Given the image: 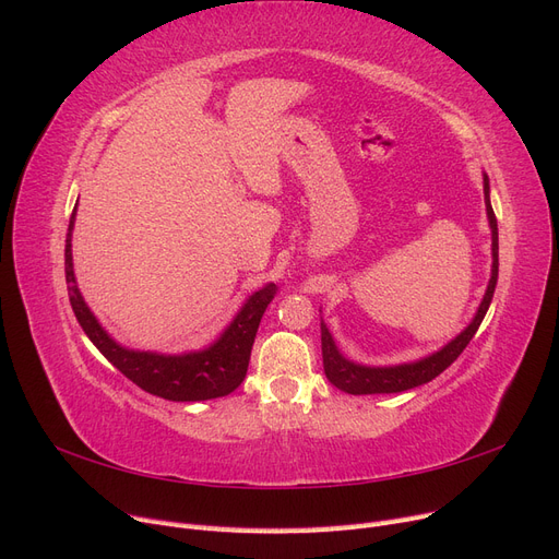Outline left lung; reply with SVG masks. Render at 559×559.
I'll return each mask as SVG.
<instances>
[{
  "label": "left lung",
  "instance_id": "obj_1",
  "mask_svg": "<svg viewBox=\"0 0 559 559\" xmlns=\"http://www.w3.org/2000/svg\"><path fill=\"white\" fill-rule=\"evenodd\" d=\"M483 193H485V212H487L489 230H492V273H489L485 296L480 300L476 314H473V319L468 321V326L460 335H454L448 345L427 354V357H421L417 361H405L394 366H366V364L347 359L345 354L337 349L329 326L324 324V319H321V357H324V373L333 386L354 396L408 392V389L427 384L433 378L441 376L443 370L466 349L471 337L476 335L478 326L483 324V319L489 310V302H492L497 277H499V230H497V216L492 210V202H489V179L485 173H483Z\"/></svg>",
  "mask_w": 559,
  "mask_h": 559
}]
</instances>
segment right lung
<instances>
[{
    "label": "right lung",
    "instance_id": "1",
    "mask_svg": "<svg viewBox=\"0 0 559 559\" xmlns=\"http://www.w3.org/2000/svg\"><path fill=\"white\" fill-rule=\"evenodd\" d=\"M76 222V207L67 228L64 245V277L67 292H70L72 310L83 333L91 337V343L105 354V357L121 370L144 392L167 399V401H207L228 396L238 389L247 376V366L251 357L253 337H257L261 317L267 302L275 296V284H263L253 292L230 319V324L218 333L214 343L202 349H191L181 354H163L148 349H132L116 341L109 331L99 324V319L83 300L76 275H74V257H72V233Z\"/></svg>",
    "mask_w": 559,
    "mask_h": 559
}]
</instances>
